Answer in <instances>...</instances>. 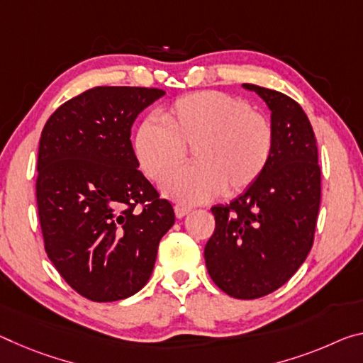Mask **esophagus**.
Returning a JSON list of instances; mask_svg holds the SVG:
<instances>
[{
  "label": "esophagus",
  "mask_w": 363,
  "mask_h": 363,
  "mask_svg": "<svg viewBox=\"0 0 363 363\" xmlns=\"http://www.w3.org/2000/svg\"><path fill=\"white\" fill-rule=\"evenodd\" d=\"M174 213H176L177 218H184L187 215V213H191V208H189V206H184V205H176Z\"/></svg>",
  "instance_id": "obj_1"
}]
</instances>
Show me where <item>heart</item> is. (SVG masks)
Masks as SVG:
<instances>
[{"label":"heart","instance_id":"1","mask_svg":"<svg viewBox=\"0 0 363 363\" xmlns=\"http://www.w3.org/2000/svg\"><path fill=\"white\" fill-rule=\"evenodd\" d=\"M161 123L145 119L139 125L135 157L150 179L163 181L186 161V148H194L195 166L163 184L164 194L181 203H205L223 191L244 192L272 160V123L238 96L216 90L184 95L161 111Z\"/></svg>","mask_w":363,"mask_h":363}]
</instances>
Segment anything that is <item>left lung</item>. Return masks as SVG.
Here are the masks:
<instances>
[{"instance_id":"left-lung-1","label":"left lung","mask_w":363,"mask_h":363,"mask_svg":"<svg viewBox=\"0 0 363 363\" xmlns=\"http://www.w3.org/2000/svg\"><path fill=\"white\" fill-rule=\"evenodd\" d=\"M272 109L274 148L268 168L231 203L215 205V233L205 245L210 278L235 298H258L283 286L306 262L321 199L312 124L296 100L244 84Z\"/></svg>"}]
</instances>
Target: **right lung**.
<instances>
[{"label": "right lung", "mask_w": 363, "mask_h": 363, "mask_svg": "<svg viewBox=\"0 0 363 363\" xmlns=\"http://www.w3.org/2000/svg\"><path fill=\"white\" fill-rule=\"evenodd\" d=\"M161 89L94 87L51 114L40 137L37 206L45 250L85 298L114 302L150 279L174 210L139 171L135 118Z\"/></svg>", "instance_id": "add662e5"}]
</instances>
